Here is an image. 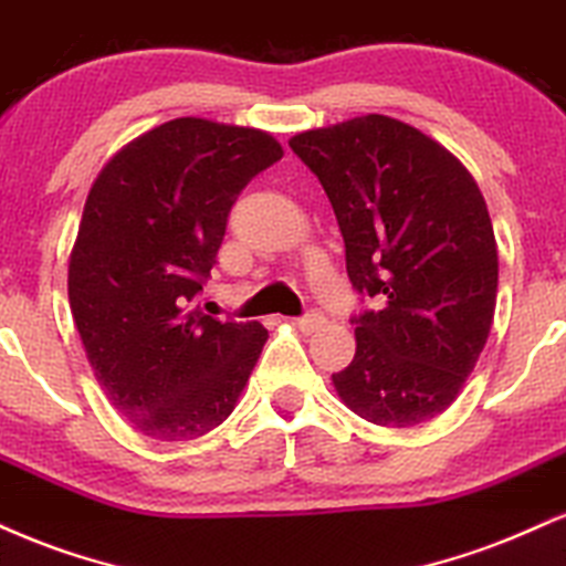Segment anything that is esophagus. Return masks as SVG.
<instances>
[{"label":"esophagus","instance_id":"esophagus-1","mask_svg":"<svg viewBox=\"0 0 566 566\" xmlns=\"http://www.w3.org/2000/svg\"><path fill=\"white\" fill-rule=\"evenodd\" d=\"M291 323H294L296 328L302 331V334H315V331H321V328H323L325 317L321 315V312H307V315L294 317V321H291Z\"/></svg>","mask_w":566,"mask_h":566}]
</instances>
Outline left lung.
Here are the masks:
<instances>
[{
    "label": "left lung",
    "instance_id": "obj_1",
    "mask_svg": "<svg viewBox=\"0 0 566 566\" xmlns=\"http://www.w3.org/2000/svg\"><path fill=\"white\" fill-rule=\"evenodd\" d=\"M321 179L357 294L355 360L334 387L352 413L405 429L448 410L495 315L497 245L474 177L397 118L368 113L291 137Z\"/></svg>",
    "mask_w": 566,
    "mask_h": 566
}]
</instances>
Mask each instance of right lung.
<instances>
[{
  "label": "right lung",
  "mask_w": 566,
  "mask_h": 566,
  "mask_svg": "<svg viewBox=\"0 0 566 566\" xmlns=\"http://www.w3.org/2000/svg\"><path fill=\"white\" fill-rule=\"evenodd\" d=\"M283 158L275 137L175 118L103 166L69 262L86 360L113 408L150 440L203 437L235 408L268 342L262 323L192 307L235 198Z\"/></svg>",
  "instance_id": "1"
}]
</instances>
